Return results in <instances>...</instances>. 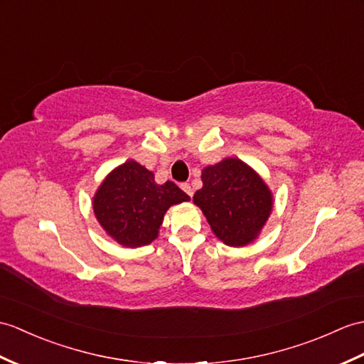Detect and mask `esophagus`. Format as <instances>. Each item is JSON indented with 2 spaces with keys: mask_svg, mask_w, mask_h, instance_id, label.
Masks as SVG:
<instances>
[{
  "mask_svg": "<svg viewBox=\"0 0 364 364\" xmlns=\"http://www.w3.org/2000/svg\"><path fill=\"white\" fill-rule=\"evenodd\" d=\"M181 189H183L186 193H188L189 197H192V196H193V189L191 188V184H189V183H183V184H181Z\"/></svg>",
  "mask_w": 364,
  "mask_h": 364,
  "instance_id": "obj_1",
  "label": "esophagus"
}]
</instances>
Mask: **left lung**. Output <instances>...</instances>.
I'll use <instances>...</instances> for the list:
<instances>
[{
    "label": "left lung",
    "mask_w": 364,
    "mask_h": 364,
    "mask_svg": "<svg viewBox=\"0 0 364 364\" xmlns=\"http://www.w3.org/2000/svg\"><path fill=\"white\" fill-rule=\"evenodd\" d=\"M203 188L193 203L205 214L210 230L228 247L255 242L273 210V193L264 178L239 158H225L201 171Z\"/></svg>",
    "instance_id": "1"
}]
</instances>
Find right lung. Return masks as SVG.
Masks as SVG:
<instances>
[{
	"instance_id": "obj_1",
	"label": "right lung",
	"mask_w": 364,
	"mask_h": 364,
	"mask_svg": "<svg viewBox=\"0 0 364 364\" xmlns=\"http://www.w3.org/2000/svg\"><path fill=\"white\" fill-rule=\"evenodd\" d=\"M189 200L175 183L158 184L154 172L127 159L99 184L92 210L114 242L125 248H139L158 237L168 208Z\"/></svg>"
}]
</instances>
